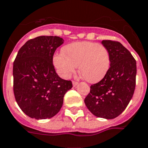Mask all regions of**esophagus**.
<instances>
[{"instance_id": "1", "label": "esophagus", "mask_w": 148, "mask_h": 148, "mask_svg": "<svg viewBox=\"0 0 148 148\" xmlns=\"http://www.w3.org/2000/svg\"><path fill=\"white\" fill-rule=\"evenodd\" d=\"M77 85H78V83H77V82H73V87H74V88H75V87H77Z\"/></svg>"}]
</instances>
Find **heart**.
<instances>
[{
	"mask_svg": "<svg viewBox=\"0 0 148 148\" xmlns=\"http://www.w3.org/2000/svg\"><path fill=\"white\" fill-rule=\"evenodd\" d=\"M60 76L68 79L78 66L80 74L89 83H97L104 78L110 67V55L106 47L89 41L75 42L64 46L61 53L53 58Z\"/></svg>",
	"mask_w": 148,
	"mask_h": 148,
	"instance_id": "obj_1",
	"label": "heart"
}]
</instances>
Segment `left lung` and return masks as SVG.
I'll use <instances>...</instances> for the list:
<instances>
[{
    "label": "left lung",
    "instance_id": "obj_1",
    "mask_svg": "<svg viewBox=\"0 0 148 148\" xmlns=\"http://www.w3.org/2000/svg\"><path fill=\"white\" fill-rule=\"evenodd\" d=\"M101 44L109 50L110 67L104 78L91 85L84 103L95 116L112 119L121 114L133 97L137 63L130 52L119 42L102 40Z\"/></svg>",
    "mask_w": 148,
    "mask_h": 148
}]
</instances>
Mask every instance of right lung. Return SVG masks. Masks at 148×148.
I'll list each match as a JSON object with an SVG mask.
<instances>
[{"label":"right lung","instance_id":"right-lung-1","mask_svg":"<svg viewBox=\"0 0 148 148\" xmlns=\"http://www.w3.org/2000/svg\"><path fill=\"white\" fill-rule=\"evenodd\" d=\"M59 36H42L30 39L19 49L13 64L14 94L25 114L32 119H49L61 109L72 82L60 78L53 64Z\"/></svg>","mask_w":148,"mask_h":148}]
</instances>
